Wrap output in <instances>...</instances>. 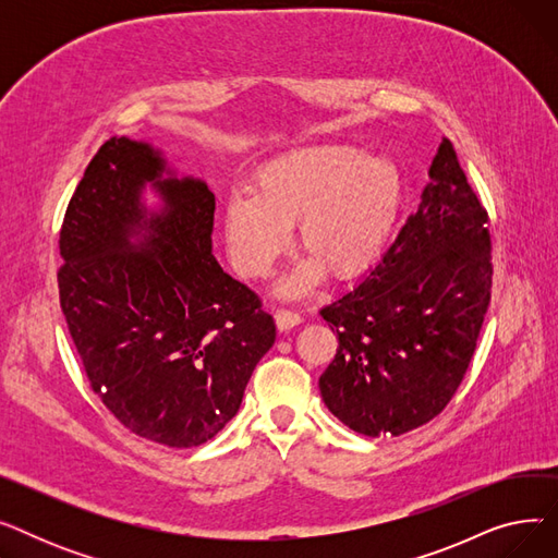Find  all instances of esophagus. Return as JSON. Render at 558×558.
<instances>
[{"instance_id":"34e87169","label":"esophagus","mask_w":558,"mask_h":558,"mask_svg":"<svg viewBox=\"0 0 558 558\" xmlns=\"http://www.w3.org/2000/svg\"><path fill=\"white\" fill-rule=\"evenodd\" d=\"M274 318H276V326H278L280 332H287V330H291V328H296V326L301 324V320H303L301 314L289 312V310H276Z\"/></svg>"}]
</instances>
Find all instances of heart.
I'll return each mask as SVG.
<instances>
[{
    "instance_id": "obj_1",
    "label": "heart",
    "mask_w": 558,
    "mask_h": 558,
    "mask_svg": "<svg viewBox=\"0 0 558 558\" xmlns=\"http://www.w3.org/2000/svg\"><path fill=\"white\" fill-rule=\"evenodd\" d=\"M404 203L400 167L355 144H314L262 165L253 192L223 208L228 257L242 278H264L291 242L307 251L276 284L282 299L312 291L326 271L339 280L366 274L387 251Z\"/></svg>"
}]
</instances>
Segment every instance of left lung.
I'll use <instances>...</instances> for the list:
<instances>
[{"instance_id":"8db88e82","label":"left lung","mask_w":558,"mask_h":558,"mask_svg":"<svg viewBox=\"0 0 558 558\" xmlns=\"http://www.w3.org/2000/svg\"><path fill=\"white\" fill-rule=\"evenodd\" d=\"M427 173L418 210L383 259L320 310L339 339L320 398L364 436H400L444 412L490 301L488 217L450 140Z\"/></svg>"}]
</instances>
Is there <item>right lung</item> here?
Returning a JSON list of instances; mask_svg holds the SVG:
<instances>
[{"label":"right lung","mask_w":558,"mask_h":558,"mask_svg":"<svg viewBox=\"0 0 558 558\" xmlns=\"http://www.w3.org/2000/svg\"><path fill=\"white\" fill-rule=\"evenodd\" d=\"M213 223L205 181L149 142L110 137L61 230V307L90 385L126 429L169 448L219 434L276 341L271 314L213 255Z\"/></svg>","instance_id":"add662e5"}]
</instances>
